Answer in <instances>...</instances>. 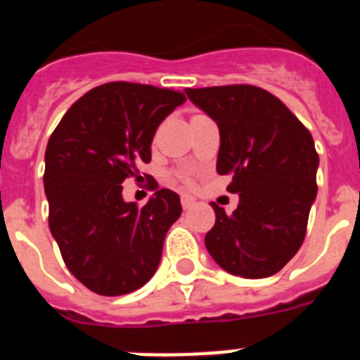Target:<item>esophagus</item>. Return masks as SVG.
Listing matches in <instances>:
<instances>
[{
    "label": "esophagus",
    "mask_w": 360,
    "mask_h": 360,
    "mask_svg": "<svg viewBox=\"0 0 360 360\" xmlns=\"http://www.w3.org/2000/svg\"><path fill=\"white\" fill-rule=\"evenodd\" d=\"M180 200H182V207L186 209V211L195 205V198H193V196H189V195H182V198H180Z\"/></svg>",
    "instance_id": "esophagus-1"
}]
</instances>
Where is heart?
<instances>
[{
  "mask_svg": "<svg viewBox=\"0 0 360 360\" xmlns=\"http://www.w3.org/2000/svg\"><path fill=\"white\" fill-rule=\"evenodd\" d=\"M176 178H178V180H182V182L189 184V182H191V173H189V171H187V169L178 171V173H176Z\"/></svg>",
  "mask_w": 360,
  "mask_h": 360,
  "instance_id": "b5f03b06",
  "label": "heart"
}]
</instances>
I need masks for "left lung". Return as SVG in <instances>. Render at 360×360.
<instances>
[{"mask_svg": "<svg viewBox=\"0 0 360 360\" xmlns=\"http://www.w3.org/2000/svg\"><path fill=\"white\" fill-rule=\"evenodd\" d=\"M219 129L216 171L231 174L236 211L214 209L205 247L229 274L262 279L290 262L307 234L317 196L319 155L310 131L285 104L250 84L186 88Z\"/></svg>", "mask_w": 360, "mask_h": 360, "instance_id": "1", "label": "left lung"}]
</instances>
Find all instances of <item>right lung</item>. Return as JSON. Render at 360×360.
<instances>
[{
  "instance_id": "add662e5",
  "label": "right lung",
  "mask_w": 360,
  "mask_h": 360,
  "mask_svg": "<svg viewBox=\"0 0 360 360\" xmlns=\"http://www.w3.org/2000/svg\"><path fill=\"white\" fill-rule=\"evenodd\" d=\"M184 103L167 88L108 82L75 101L50 136V232L70 272L95 294H129L157 272L165 234L182 214L180 196L158 189L136 207L124 202L120 184L141 178L155 131Z\"/></svg>"
}]
</instances>
